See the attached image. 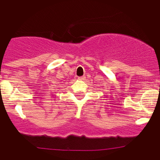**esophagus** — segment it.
Masks as SVG:
<instances>
[{
    "instance_id": "obj_1",
    "label": "esophagus",
    "mask_w": 160,
    "mask_h": 160,
    "mask_svg": "<svg viewBox=\"0 0 160 160\" xmlns=\"http://www.w3.org/2000/svg\"><path fill=\"white\" fill-rule=\"evenodd\" d=\"M84 79H85L84 76H83V77H78V80H83Z\"/></svg>"
}]
</instances>
